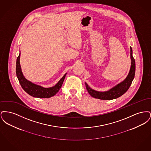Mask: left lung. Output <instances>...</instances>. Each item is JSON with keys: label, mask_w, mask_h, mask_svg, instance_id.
<instances>
[{"label": "left lung", "mask_w": 151, "mask_h": 151, "mask_svg": "<svg viewBox=\"0 0 151 151\" xmlns=\"http://www.w3.org/2000/svg\"><path fill=\"white\" fill-rule=\"evenodd\" d=\"M130 55L131 64L129 73L126 78L116 86H114L108 91L99 92L92 89L86 83V89L92 97L100 100H110L121 97L127 91L131 85L133 79H134L135 73V61L132 57V49L131 47H130Z\"/></svg>", "instance_id": "left-lung-1"}]
</instances>
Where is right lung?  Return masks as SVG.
<instances>
[{
  "label": "right lung",
  "mask_w": 151,
  "mask_h": 151,
  "mask_svg": "<svg viewBox=\"0 0 151 151\" xmlns=\"http://www.w3.org/2000/svg\"><path fill=\"white\" fill-rule=\"evenodd\" d=\"M20 54L18 56L16 60V76L22 89L27 93L29 94L31 96L37 98H50L57 93L63 84L67 73L65 74L62 78L54 86L50 88H43L42 86L36 85L25 79L22 71V68L20 64Z\"/></svg>",
  "instance_id": "add662e5"
}]
</instances>
